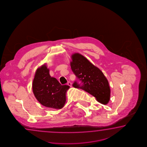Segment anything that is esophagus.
<instances>
[{"label":"esophagus","instance_id":"34e87169","mask_svg":"<svg viewBox=\"0 0 147 147\" xmlns=\"http://www.w3.org/2000/svg\"><path fill=\"white\" fill-rule=\"evenodd\" d=\"M67 84L70 86H72V83H71L70 82H68V83H67Z\"/></svg>","mask_w":147,"mask_h":147}]
</instances>
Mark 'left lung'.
Instances as JSON below:
<instances>
[{"label":"left lung","instance_id":"obj_1","mask_svg":"<svg viewBox=\"0 0 147 147\" xmlns=\"http://www.w3.org/2000/svg\"><path fill=\"white\" fill-rule=\"evenodd\" d=\"M71 59L70 66L72 72L81 81L79 84L78 81H76L72 86L84 90L101 103H108L111 90L108 80L101 70L79 53L72 54Z\"/></svg>","mask_w":147,"mask_h":147}]
</instances>
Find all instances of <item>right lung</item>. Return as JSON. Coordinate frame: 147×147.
Returning a JSON list of instances; mask_svg holds the SVG:
<instances>
[{"instance_id":"1","label":"right lung","mask_w":147,"mask_h":147,"mask_svg":"<svg viewBox=\"0 0 147 147\" xmlns=\"http://www.w3.org/2000/svg\"><path fill=\"white\" fill-rule=\"evenodd\" d=\"M70 88L61 85L49 75V70L44 64L38 68L32 84L35 97L42 105L47 107L61 109L66 102L67 91Z\"/></svg>"}]
</instances>
